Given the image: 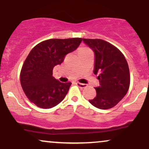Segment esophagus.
Listing matches in <instances>:
<instances>
[{"label": "esophagus", "mask_w": 149, "mask_h": 149, "mask_svg": "<svg viewBox=\"0 0 149 149\" xmlns=\"http://www.w3.org/2000/svg\"><path fill=\"white\" fill-rule=\"evenodd\" d=\"M76 85L80 88H85L87 87L86 84H83V83H76Z\"/></svg>", "instance_id": "esophagus-1"}]
</instances>
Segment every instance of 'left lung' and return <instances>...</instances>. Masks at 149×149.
I'll return each mask as SVG.
<instances>
[{
	"label": "left lung",
	"instance_id": "1",
	"mask_svg": "<svg viewBox=\"0 0 149 149\" xmlns=\"http://www.w3.org/2000/svg\"><path fill=\"white\" fill-rule=\"evenodd\" d=\"M95 54V74H99L97 95L89 100L94 107L109 109L115 107L127 94L130 83L127 61L117 47L101 39L83 38Z\"/></svg>",
	"mask_w": 149,
	"mask_h": 149
}]
</instances>
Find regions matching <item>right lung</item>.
Listing matches in <instances>:
<instances>
[{
	"instance_id": "add662e5",
	"label": "right lung",
	"mask_w": 149,
	"mask_h": 149,
	"mask_svg": "<svg viewBox=\"0 0 149 149\" xmlns=\"http://www.w3.org/2000/svg\"><path fill=\"white\" fill-rule=\"evenodd\" d=\"M82 38L49 39L36 45L27 56L20 73L26 96L42 109H50L64 99L71 83H61L52 76L53 68L61 64L68 53L76 50Z\"/></svg>"
}]
</instances>
